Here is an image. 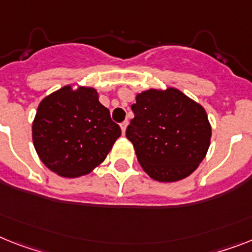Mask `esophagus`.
<instances>
[{"label":"esophagus","mask_w":252,"mask_h":252,"mask_svg":"<svg viewBox=\"0 0 252 252\" xmlns=\"http://www.w3.org/2000/svg\"><path fill=\"white\" fill-rule=\"evenodd\" d=\"M126 126H128V122H123L120 124V128H122V133L123 136H126Z\"/></svg>","instance_id":"obj_1"}]
</instances>
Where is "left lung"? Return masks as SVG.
Masks as SVG:
<instances>
[{"mask_svg":"<svg viewBox=\"0 0 252 252\" xmlns=\"http://www.w3.org/2000/svg\"><path fill=\"white\" fill-rule=\"evenodd\" d=\"M126 136L152 179L178 182L198 168L208 154L211 124L201 103L174 87L143 91L132 105Z\"/></svg>","mask_w":252,"mask_h":252,"instance_id":"8db88e82","label":"left lung"}]
</instances>
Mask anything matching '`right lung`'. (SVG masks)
Listing matches in <instances>:
<instances>
[{"instance_id":"add662e5","label":"right lung","mask_w":252,"mask_h":252,"mask_svg":"<svg viewBox=\"0 0 252 252\" xmlns=\"http://www.w3.org/2000/svg\"><path fill=\"white\" fill-rule=\"evenodd\" d=\"M94 87H61L39 102L32 124L38 158L51 172L78 178L100 165L120 137V126Z\"/></svg>"}]
</instances>
